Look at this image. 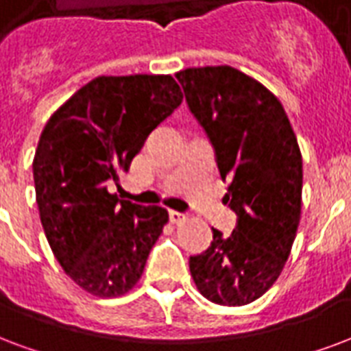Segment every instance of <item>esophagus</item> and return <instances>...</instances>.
Instances as JSON below:
<instances>
[{"mask_svg": "<svg viewBox=\"0 0 351 351\" xmlns=\"http://www.w3.org/2000/svg\"><path fill=\"white\" fill-rule=\"evenodd\" d=\"M168 215H170V220H172L173 223L183 222V220H186V218H189V215H186V213H181V210H176V209L170 210Z\"/></svg>", "mask_w": 351, "mask_h": 351, "instance_id": "obj_1", "label": "esophagus"}]
</instances>
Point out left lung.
Listing matches in <instances>:
<instances>
[{"label":"left lung","mask_w":351,"mask_h":351,"mask_svg":"<svg viewBox=\"0 0 351 351\" xmlns=\"http://www.w3.org/2000/svg\"><path fill=\"white\" fill-rule=\"evenodd\" d=\"M189 110L215 149L233 233L213 229L210 246L189 261L197 291L218 305H246L276 283L302 213V154L272 92L231 66L176 73Z\"/></svg>","instance_id":"left-lung-1"}]
</instances>
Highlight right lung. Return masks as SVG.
Instances as JSON below:
<instances>
[{
	"mask_svg": "<svg viewBox=\"0 0 351 351\" xmlns=\"http://www.w3.org/2000/svg\"><path fill=\"white\" fill-rule=\"evenodd\" d=\"M181 101L170 75L96 77L42 131L33 160L42 228L62 270L94 296L131 291L168 222L165 207L118 199L107 186Z\"/></svg>",
	"mask_w": 351,
	"mask_h": 351,
	"instance_id": "obj_1",
	"label": "right lung"
}]
</instances>
